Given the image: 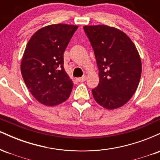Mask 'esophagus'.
<instances>
[{
	"label": "esophagus",
	"instance_id": "obj_1",
	"mask_svg": "<svg viewBox=\"0 0 160 160\" xmlns=\"http://www.w3.org/2000/svg\"><path fill=\"white\" fill-rule=\"evenodd\" d=\"M77 80H78V81L80 82H84L86 80V75H85V76H82V78H79L77 79Z\"/></svg>",
	"mask_w": 160,
	"mask_h": 160
}]
</instances>
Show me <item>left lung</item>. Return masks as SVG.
<instances>
[{
	"label": "left lung",
	"mask_w": 160,
	"mask_h": 160,
	"mask_svg": "<svg viewBox=\"0 0 160 160\" xmlns=\"http://www.w3.org/2000/svg\"><path fill=\"white\" fill-rule=\"evenodd\" d=\"M96 58L99 83L92 90L95 102L108 110L122 107L137 90L141 75L138 51L123 32L106 25H84Z\"/></svg>",
	"instance_id": "1"
}]
</instances>
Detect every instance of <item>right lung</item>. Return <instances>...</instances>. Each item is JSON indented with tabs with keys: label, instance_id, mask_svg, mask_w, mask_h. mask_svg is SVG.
Listing matches in <instances>:
<instances>
[{
	"label": "right lung",
	"instance_id": "add662e5",
	"mask_svg": "<svg viewBox=\"0 0 160 160\" xmlns=\"http://www.w3.org/2000/svg\"><path fill=\"white\" fill-rule=\"evenodd\" d=\"M78 25L41 28L28 42L21 61L25 83L40 104L55 106L69 98L74 82L64 68L63 54Z\"/></svg>",
	"mask_w": 160,
	"mask_h": 160
}]
</instances>
